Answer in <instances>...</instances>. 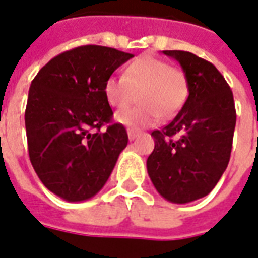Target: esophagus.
I'll use <instances>...</instances> for the list:
<instances>
[{"mask_svg":"<svg viewBox=\"0 0 258 258\" xmlns=\"http://www.w3.org/2000/svg\"><path fill=\"white\" fill-rule=\"evenodd\" d=\"M138 136H139L138 131H132V129H129V131H127V138H129V140H135Z\"/></svg>","mask_w":258,"mask_h":258,"instance_id":"1","label":"esophagus"}]
</instances>
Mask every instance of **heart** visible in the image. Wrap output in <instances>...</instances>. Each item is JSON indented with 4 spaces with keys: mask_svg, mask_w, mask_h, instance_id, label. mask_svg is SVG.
I'll return each mask as SVG.
<instances>
[{
    "mask_svg": "<svg viewBox=\"0 0 258 258\" xmlns=\"http://www.w3.org/2000/svg\"><path fill=\"white\" fill-rule=\"evenodd\" d=\"M142 105L115 115L120 125L132 131L155 125L160 116L176 114L187 96V80L178 68L155 56L143 55L125 68L123 76H111L104 85L105 98L115 108H125L136 100Z\"/></svg>",
    "mask_w": 258,
    "mask_h": 258,
    "instance_id": "1",
    "label": "heart"
}]
</instances>
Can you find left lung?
<instances>
[{
  "label": "left lung",
  "mask_w": 258,
  "mask_h": 258,
  "mask_svg": "<svg viewBox=\"0 0 258 258\" xmlns=\"http://www.w3.org/2000/svg\"><path fill=\"white\" fill-rule=\"evenodd\" d=\"M162 52L179 62L189 96L171 123L151 133L147 172L165 200L184 204L207 196L225 172L236 111L231 87L211 62L187 51Z\"/></svg>",
  "instance_id": "8db88e82"
}]
</instances>
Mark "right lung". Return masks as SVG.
<instances>
[{
	"instance_id": "add662e5",
	"label": "right lung",
	"mask_w": 258,
	"mask_h": 258,
	"mask_svg": "<svg viewBox=\"0 0 258 258\" xmlns=\"http://www.w3.org/2000/svg\"><path fill=\"white\" fill-rule=\"evenodd\" d=\"M131 58L82 45L52 58L30 85L25 112L30 162L45 187L67 202L96 196L127 144L120 123L100 129L112 116L104 85Z\"/></svg>"
}]
</instances>
